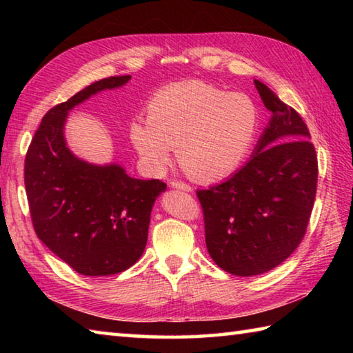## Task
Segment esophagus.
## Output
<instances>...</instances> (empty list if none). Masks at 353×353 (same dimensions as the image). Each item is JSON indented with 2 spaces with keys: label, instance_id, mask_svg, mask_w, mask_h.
I'll return each instance as SVG.
<instances>
[{
  "label": "esophagus",
  "instance_id": "esophagus-1",
  "mask_svg": "<svg viewBox=\"0 0 353 353\" xmlns=\"http://www.w3.org/2000/svg\"><path fill=\"white\" fill-rule=\"evenodd\" d=\"M171 187H172V188H176V190L188 191V193H190V191H191V190H193V188H191V187H190V185H188V183H183V182H179V181H172V182H171Z\"/></svg>",
  "mask_w": 353,
  "mask_h": 353
}]
</instances>
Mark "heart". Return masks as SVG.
I'll return each instance as SVG.
<instances>
[{
    "label": "heart",
    "mask_w": 353,
    "mask_h": 353,
    "mask_svg": "<svg viewBox=\"0 0 353 353\" xmlns=\"http://www.w3.org/2000/svg\"><path fill=\"white\" fill-rule=\"evenodd\" d=\"M252 98L201 81L172 83L146 105V123L130 124V140L149 168L162 171L176 148L190 177L212 182L243 165L260 132Z\"/></svg>",
    "instance_id": "obj_1"
}]
</instances>
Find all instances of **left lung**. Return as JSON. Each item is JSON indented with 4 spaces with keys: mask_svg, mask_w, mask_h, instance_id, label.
I'll use <instances>...</instances> for the list:
<instances>
[{
    "mask_svg": "<svg viewBox=\"0 0 353 353\" xmlns=\"http://www.w3.org/2000/svg\"><path fill=\"white\" fill-rule=\"evenodd\" d=\"M271 112L249 162L223 183L198 190L205 244L229 274L259 276L283 263L307 232L318 187V157L301 115L254 81Z\"/></svg>",
    "mask_w": 353,
    "mask_h": 353,
    "instance_id": "8db88e82",
    "label": "left lung"
}]
</instances>
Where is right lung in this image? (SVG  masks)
Segmentation results:
<instances>
[{"label": "right lung", "instance_id": "right-lung-1", "mask_svg": "<svg viewBox=\"0 0 353 353\" xmlns=\"http://www.w3.org/2000/svg\"><path fill=\"white\" fill-rule=\"evenodd\" d=\"M129 79L105 77L48 110L26 154L25 187L35 234L82 276H112L140 260L152 205L166 190L162 181L134 179L119 165L83 162L65 141V121L74 105Z\"/></svg>", "mask_w": 353, "mask_h": 353}]
</instances>
